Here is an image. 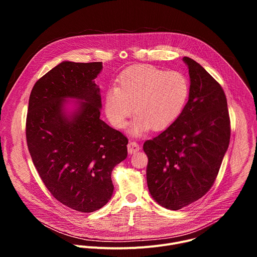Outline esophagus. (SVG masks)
<instances>
[{"instance_id": "obj_1", "label": "esophagus", "mask_w": 257, "mask_h": 257, "mask_svg": "<svg viewBox=\"0 0 257 257\" xmlns=\"http://www.w3.org/2000/svg\"><path fill=\"white\" fill-rule=\"evenodd\" d=\"M127 149H128V153H129L130 155H132V154L137 153V152L140 150V146H139V144H138L137 142L130 141V142L128 143V145H127Z\"/></svg>"}]
</instances>
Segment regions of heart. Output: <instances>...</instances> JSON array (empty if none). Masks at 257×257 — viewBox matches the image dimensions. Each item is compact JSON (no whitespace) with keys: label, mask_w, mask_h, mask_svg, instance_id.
I'll use <instances>...</instances> for the list:
<instances>
[{"label":"heart","mask_w":257,"mask_h":257,"mask_svg":"<svg viewBox=\"0 0 257 257\" xmlns=\"http://www.w3.org/2000/svg\"><path fill=\"white\" fill-rule=\"evenodd\" d=\"M189 95L187 78L180 72L150 65L132 66L123 71L115 86L104 93V108L111 124L123 129L133 109V135L152 129L162 131L181 115Z\"/></svg>","instance_id":"heart-1"}]
</instances>
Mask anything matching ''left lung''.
<instances>
[{
    "mask_svg": "<svg viewBox=\"0 0 257 257\" xmlns=\"http://www.w3.org/2000/svg\"><path fill=\"white\" fill-rule=\"evenodd\" d=\"M183 61L189 69L188 101L170 127L143 144L149 190L172 210L191 204L211 188L231 136L222 86L194 60Z\"/></svg>",
    "mask_w": 257,
    "mask_h": 257,
    "instance_id": "8db88e82",
    "label": "left lung"
}]
</instances>
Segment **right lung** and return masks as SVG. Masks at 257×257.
Returning a JSON list of instances; mask_svg holds the SVG:
<instances>
[{"label": "right lung", "mask_w": 257, "mask_h": 257, "mask_svg": "<svg viewBox=\"0 0 257 257\" xmlns=\"http://www.w3.org/2000/svg\"><path fill=\"white\" fill-rule=\"evenodd\" d=\"M101 69V62H62L36 81L28 102L33 165L58 201L81 212L111 199L112 171L127 158V137L99 119L101 97L93 80ZM68 98L78 99L74 112L65 111Z\"/></svg>", "instance_id": "1"}]
</instances>
